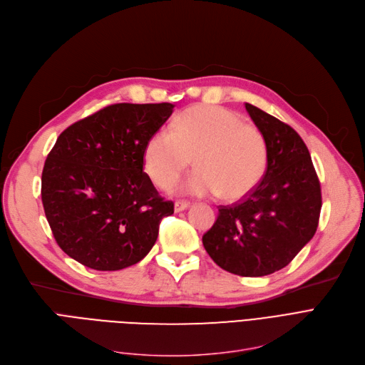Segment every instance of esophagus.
<instances>
[{
  "label": "esophagus",
  "mask_w": 365,
  "mask_h": 365,
  "mask_svg": "<svg viewBox=\"0 0 365 365\" xmlns=\"http://www.w3.org/2000/svg\"><path fill=\"white\" fill-rule=\"evenodd\" d=\"M190 205V202H187V201H176L175 202V212L176 213H179V212H183V210H186L187 207Z\"/></svg>",
  "instance_id": "obj_1"
}]
</instances>
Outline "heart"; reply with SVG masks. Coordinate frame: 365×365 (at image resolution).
I'll return each mask as SVG.
<instances>
[{"instance_id":"obj_1","label":"heart","mask_w":365,"mask_h":365,"mask_svg":"<svg viewBox=\"0 0 365 365\" xmlns=\"http://www.w3.org/2000/svg\"><path fill=\"white\" fill-rule=\"evenodd\" d=\"M198 168L179 189L190 195H216L240 201L262 182L267 167L263 133L245 124L237 112L215 105H197L178 118L176 128H158L145 148L150 180L165 189L194 163Z\"/></svg>"}]
</instances>
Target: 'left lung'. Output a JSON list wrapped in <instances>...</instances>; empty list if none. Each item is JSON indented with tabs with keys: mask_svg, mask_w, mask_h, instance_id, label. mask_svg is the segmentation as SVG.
Here are the masks:
<instances>
[{
	"mask_svg": "<svg viewBox=\"0 0 365 365\" xmlns=\"http://www.w3.org/2000/svg\"><path fill=\"white\" fill-rule=\"evenodd\" d=\"M245 109L267 143L266 173L241 202L219 207L202 244L222 269L264 277L289 264L315 235L321 186L297 131L250 103Z\"/></svg>",
	"mask_w": 365,
	"mask_h": 365,
	"instance_id": "8db88e82",
	"label": "left lung"
}]
</instances>
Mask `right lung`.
Instances as JSON below:
<instances>
[{
    "mask_svg": "<svg viewBox=\"0 0 365 365\" xmlns=\"http://www.w3.org/2000/svg\"><path fill=\"white\" fill-rule=\"evenodd\" d=\"M171 103H115L69 125L44 164L41 200L62 250L96 271L140 262L175 204L143 171L149 138Z\"/></svg>",
    "mask_w": 365,
    "mask_h": 365,
    "instance_id": "obj_1",
    "label": "right lung"
}]
</instances>
